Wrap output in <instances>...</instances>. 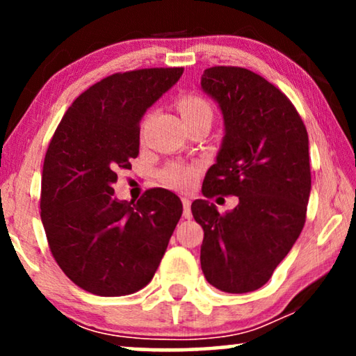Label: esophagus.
<instances>
[{"label":"esophagus","instance_id":"34e87169","mask_svg":"<svg viewBox=\"0 0 356 356\" xmlns=\"http://www.w3.org/2000/svg\"><path fill=\"white\" fill-rule=\"evenodd\" d=\"M181 202H183V217L191 218L193 213H191V201H189V197H181Z\"/></svg>","mask_w":356,"mask_h":356}]
</instances>
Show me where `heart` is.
I'll list each match as a JSON object with an SVG mask.
<instances>
[{"label": "heart", "mask_w": 356, "mask_h": 356, "mask_svg": "<svg viewBox=\"0 0 356 356\" xmlns=\"http://www.w3.org/2000/svg\"><path fill=\"white\" fill-rule=\"evenodd\" d=\"M178 110L181 113L184 123H191L197 120H211L212 121V106L204 97L197 94H186L178 99ZM145 124L143 126L144 134ZM199 175V168L194 165H181V163H170L160 172V181L165 186L178 189V191H188L193 188Z\"/></svg>", "instance_id": "1"}]
</instances>
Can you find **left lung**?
Here are the masks:
<instances>
[{
  "label": "left lung",
  "instance_id": "8db88e82",
  "mask_svg": "<svg viewBox=\"0 0 356 356\" xmlns=\"http://www.w3.org/2000/svg\"><path fill=\"white\" fill-rule=\"evenodd\" d=\"M201 86L225 121L222 149L204 178L202 194L240 199L225 213L206 199L193 202V217L204 230L201 267L216 289L248 293L269 282L305 227L308 133L289 97L246 67H209Z\"/></svg>",
  "mask_w": 356,
  "mask_h": 356
}]
</instances>
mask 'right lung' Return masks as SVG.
Wrapping results in <instances>:
<instances>
[{"label":"right lung","mask_w":356,"mask_h":356,"mask_svg":"<svg viewBox=\"0 0 356 356\" xmlns=\"http://www.w3.org/2000/svg\"><path fill=\"white\" fill-rule=\"evenodd\" d=\"M183 67L115 72L82 92L47 149L40 217L61 270L82 290L123 296L152 280L183 213L178 196L147 189L116 201L120 170L139 155V121Z\"/></svg>","instance_id":"right-lung-1"}]
</instances>
